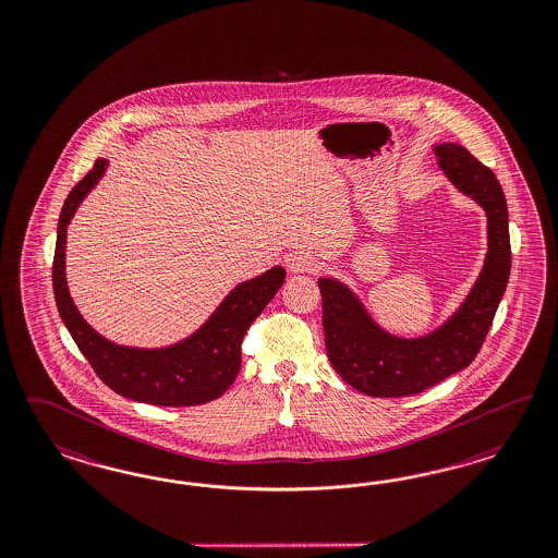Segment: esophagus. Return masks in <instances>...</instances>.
<instances>
[{"label":"esophagus","mask_w":558,"mask_h":558,"mask_svg":"<svg viewBox=\"0 0 558 558\" xmlns=\"http://www.w3.org/2000/svg\"><path fill=\"white\" fill-rule=\"evenodd\" d=\"M288 270L294 271V274H315V271L322 270V262L311 254H294L292 257H288Z\"/></svg>","instance_id":"1"}]
</instances>
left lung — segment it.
<instances>
[{
  "instance_id": "1",
  "label": "left lung",
  "mask_w": 558,
  "mask_h": 558,
  "mask_svg": "<svg viewBox=\"0 0 558 558\" xmlns=\"http://www.w3.org/2000/svg\"><path fill=\"white\" fill-rule=\"evenodd\" d=\"M436 155L458 190L473 196L489 217L485 268L457 315L432 336L392 338L371 322L348 288L319 280L329 362L350 387L371 397L417 395L466 368L483 348L509 280V219L499 180L462 145L441 143Z\"/></svg>"
}]
</instances>
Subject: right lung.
<instances>
[{
  "mask_svg": "<svg viewBox=\"0 0 558 558\" xmlns=\"http://www.w3.org/2000/svg\"><path fill=\"white\" fill-rule=\"evenodd\" d=\"M106 161L98 159L63 204L52 257V290L59 315L77 348L106 387L126 399L161 407L203 405L220 397L241 368V343L250 325L284 284V270L243 282L220 304L198 333L166 350L120 348L100 338L71 303L65 284V229L77 204L98 182Z\"/></svg>",
  "mask_w": 558,
  "mask_h": 558,
  "instance_id": "obj_1",
  "label": "right lung"
}]
</instances>
